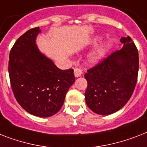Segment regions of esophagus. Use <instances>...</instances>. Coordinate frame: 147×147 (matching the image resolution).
Wrapping results in <instances>:
<instances>
[{
  "instance_id": "obj_1",
  "label": "esophagus",
  "mask_w": 147,
  "mask_h": 147,
  "mask_svg": "<svg viewBox=\"0 0 147 147\" xmlns=\"http://www.w3.org/2000/svg\"><path fill=\"white\" fill-rule=\"evenodd\" d=\"M74 74H75V76L76 77H79L82 75V71L81 69L79 68H76L75 69H74Z\"/></svg>"
}]
</instances>
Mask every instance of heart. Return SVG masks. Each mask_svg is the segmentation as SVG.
<instances>
[{
	"label": "heart",
	"mask_w": 147,
	"mask_h": 147,
	"mask_svg": "<svg viewBox=\"0 0 147 147\" xmlns=\"http://www.w3.org/2000/svg\"><path fill=\"white\" fill-rule=\"evenodd\" d=\"M100 39V38H96V40H94V42H97ZM110 44L108 42L101 45L96 50H94L92 53L89 54V56H88V61L91 63H96L100 62L101 59H103V57H105L107 52L110 48Z\"/></svg>",
	"instance_id": "heart-1"
}]
</instances>
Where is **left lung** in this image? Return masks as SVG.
<instances>
[{"mask_svg": "<svg viewBox=\"0 0 147 147\" xmlns=\"http://www.w3.org/2000/svg\"><path fill=\"white\" fill-rule=\"evenodd\" d=\"M123 47L109 55L88 70L85 100L99 115H109L119 110L129 100L138 81L139 56L129 36L120 40Z\"/></svg>", "mask_w": 147, "mask_h": 147, "instance_id": "obj_1", "label": "left lung"}]
</instances>
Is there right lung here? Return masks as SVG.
<instances>
[{
  "mask_svg": "<svg viewBox=\"0 0 147 147\" xmlns=\"http://www.w3.org/2000/svg\"><path fill=\"white\" fill-rule=\"evenodd\" d=\"M40 28H31L16 41L9 53V81L16 100L32 115L58 113L75 82L74 70L59 69L39 51L35 39Z\"/></svg>",
  "mask_w": 147,
  "mask_h": 147,
  "instance_id": "1",
  "label": "right lung"
}]
</instances>
